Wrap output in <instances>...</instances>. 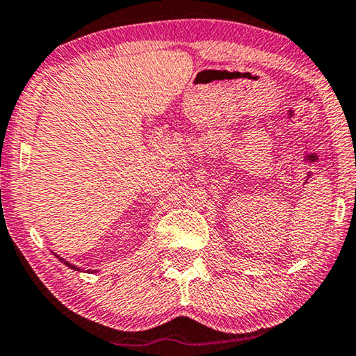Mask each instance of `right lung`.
Masks as SVG:
<instances>
[{
	"instance_id": "1",
	"label": "right lung",
	"mask_w": 356,
	"mask_h": 356,
	"mask_svg": "<svg viewBox=\"0 0 356 356\" xmlns=\"http://www.w3.org/2000/svg\"><path fill=\"white\" fill-rule=\"evenodd\" d=\"M58 257V259H60L61 262H63V264H65V266H67V267H71V269H74V270H81L79 269V267H76V266H72V264H70V262H67V261H65V259H63V257H60V256H56Z\"/></svg>"
}]
</instances>
